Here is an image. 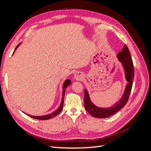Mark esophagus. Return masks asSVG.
I'll return each mask as SVG.
<instances>
[{"label":"esophagus","mask_w":151,"mask_h":151,"mask_svg":"<svg viewBox=\"0 0 151 151\" xmlns=\"http://www.w3.org/2000/svg\"><path fill=\"white\" fill-rule=\"evenodd\" d=\"M83 74L80 72L76 73V74L74 75V78L76 80H81L83 79Z\"/></svg>","instance_id":"34e87169"}]
</instances>
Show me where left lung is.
Segmentation results:
<instances>
[{
	"label": "left lung",
	"instance_id": "obj_1",
	"mask_svg": "<svg viewBox=\"0 0 151 151\" xmlns=\"http://www.w3.org/2000/svg\"><path fill=\"white\" fill-rule=\"evenodd\" d=\"M117 57L118 60L122 63L125 72L126 79L128 81L124 94H123L120 101H118L111 107L102 108L95 106L91 101L88 91L86 89H84V103L85 109L93 117L104 118L110 116L121 109L127 104L128 100H129L134 78V68L130 52L126 45H124V47H123L122 52L117 54Z\"/></svg>",
	"mask_w": 151,
	"mask_h": 151
}]
</instances>
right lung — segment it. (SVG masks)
Returning <instances> with one entry per match:
<instances>
[{"label": "right lung", "instance_id": "add662e5", "mask_svg": "<svg viewBox=\"0 0 151 151\" xmlns=\"http://www.w3.org/2000/svg\"><path fill=\"white\" fill-rule=\"evenodd\" d=\"M20 45V44H18L17 46L16 47V48H15V50L17 49V48L19 47ZM15 52V51H14ZM71 84V81L69 79H67L64 84H63V92H62V101H61V104L60 105V107L58 108V109L57 110H56L55 111H54L53 113H51V114H49V115H45V116H31L28 115L29 116H31V118H35V119H37V120H48L50 119V118H53L55 116H57V115H58L59 113L61 112V111L62 110V108H63V98H64V96H65V88L68 86H69Z\"/></svg>", "mask_w": 151, "mask_h": 151}]
</instances>
